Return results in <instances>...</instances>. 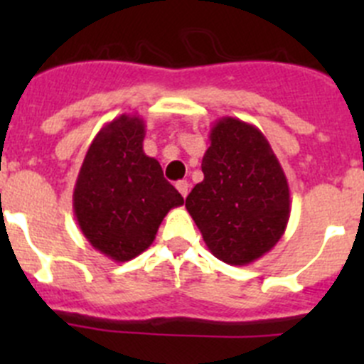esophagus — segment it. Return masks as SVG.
Instances as JSON below:
<instances>
[{
	"mask_svg": "<svg viewBox=\"0 0 364 364\" xmlns=\"http://www.w3.org/2000/svg\"><path fill=\"white\" fill-rule=\"evenodd\" d=\"M176 188H178V192L181 193L183 197L188 196V181H186V179H181V181L176 183Z\"/></svg>",
	"mask_w": 364,
	"mask_h": 364,
	"instance_id": "esophagus-1",
	"label": "esophagus"
}]
</instances>
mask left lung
Segmentation results:
<instances>
[{
	"label": "left lung",
	"instance_id": "obj_1",
	"mask_svg": "<svg viewBox=\"0 0 364 364\" xmlns=\"http://www.w3.org/2000/svg\"><path fill=\"white\" fill-rule=\"evenodd\" d=\"M204 179L185 208L205 247L230 266H248L280 241L291 216L285 172L262 132L237 117H220L209 132Z\"/></svg>",
	"mask_w": 364,
	"mask_h": 364
}]
</instances>
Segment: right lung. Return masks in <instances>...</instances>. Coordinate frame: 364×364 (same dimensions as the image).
I'll list each match as a JSON object with an SVG mask.
<instances>
[{
	"instance_id": "obj_1",
	"label": "right lung",
	"mask_w": 364,
	"mask_h": 364,
	"mask_svg": "<svg viewBox=\"0 0 364 364\" xmlns=\"http://www.w3.org/2000/svg\"><path fill=\"white\" fill-rule=\"evenodd\" d=\"M146 124L121 114L95 135L75 188L73 215L91 247L127 262L151 247L161 220L183 197L164 178L159 160L142 149Z\"/></svg>"
}]
</instances>
